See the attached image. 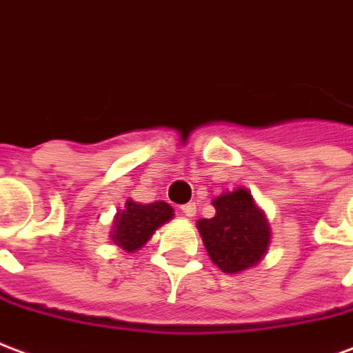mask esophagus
<instances>
[{
	"instance_id": "obj_1",
	"label": "esophagus",
	"mask_w": 353,
	"mask_h": 353,
	"mask_svg": "<svg viewBox=\"0 0 353 353\" xmlns=\"http://www.w3.org/2000/svg\"><path fill=\"white\" fill-rule=\"evenodd\" d=\"M180 210H182V212H184V216H190V218H192V216L195 214V203H186V205H182V207H180Z\"/></svg>"
}]
</instances>
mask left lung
<instances>
[{"label": "left lung", "instance_id": "obj_1", "mask_svg": "<svg viewBox=\"0 0 353 353\" xmlns=\"http://www.w3.org/2000/svg\"><path fill=\"white\" fill-rule=\"evenodd\" d=\"M216 214L197 222L208 256L223 272L254 267L269 248V223L248 190L239 188L212 201Z\"/></svg>", "mask_w": 353, "mask_h": 353}]
</instances>
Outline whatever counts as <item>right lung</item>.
<instances>
[{
	"label": "right lung",
	"mask_w": 353,
	"mask_h": 353,
	"mask_svg": "<svg viewBox=\"0 0 353 353\" xmlns=\"http://www.w3.org/2000/svg\"><path fill=\"white\" fill-rule=\"evenodd\" d=\"M171 218H173V208L167 203L156 201L141 205L130 199L123 210H118L110 239L122 250L135 252L143 248L152 233Z\"/></svg>",
	"instance_id": "obj_1"
}]
</instances>
